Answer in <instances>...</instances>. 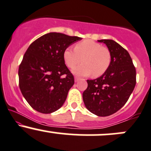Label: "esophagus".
Returning a JSON list of instances; mask_svg holds the SVG:
<instances>
[{
	"label": "esophagus",
	"instance_id": "esophagus-1",
	"mask_svg": "<svg viewBox=\"0 0 151 151\" xmlns=\"http://www.w3.org/2000/svg\"><path fill=\"white\" fill-rule=\"evenodd\" d=\"M80 80V78H79V77H74V81H75V82H78V81Z\"/></svg>",
	"mask_w": 151,
	"mask_h": 151
}]
</instances>
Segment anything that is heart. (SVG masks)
<instances>
[{
  "label": "heart",
  "mask_w": 151,
  "mask_h": 151,
  "mask_svg": "<svg viewBox=\"0 0 151 151\" xmlns=\"http://www.w3.org/2000/svg\"><path fill=\"white\" fill-rule=\"evenodd\" d=\"M63 58L69 68L74 67L82 58L83 63L72 71L77 76L93 74V77H99L108 70L111 62V54L109 48L92 40L78 42L74 48L66 47L63 51Z\"/></svg>",
  "instance_id": "b5f03b06"
}]
</instances>
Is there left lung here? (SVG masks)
Masks as SVG:
<instances>
[{
  "instance_id": "8db88e82",
  "label": "left lung",
  "mask_w": 151,
  "mask_h": 151,
  "mask_svg": "<svg viewBox=\"0 0 151 151\" xmlns=\"http://www.w3.org/2000/svg\"><path fill=\"white\" fill-rule=\"evenodd\" d=\"M107 45L111 54L108 70L96 80H87L82 98L87 109L98 116L118 111L129 99L136 85V69L123 47L113 40H98Z\"/></svg>"
}]
</instances>
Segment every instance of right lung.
I'll return each mask as SVG.
<instances>
[{"label":"right lung","instance_id":"obj_1","mask_svg":"<svg viewBox=\"0 0 151 151\" xmlns=\"http://www.w3.org/2000/svg\"><path fill=\"white\" fill-rule=\"evenodd\" d=\"M82 39L63 33L50 32L35 40L19 67V85L32 109L42 114L59 109L74 83L63 58L65 49Z\"/></svg>","mask_w":151,"mask_h":151}]
</instances>
